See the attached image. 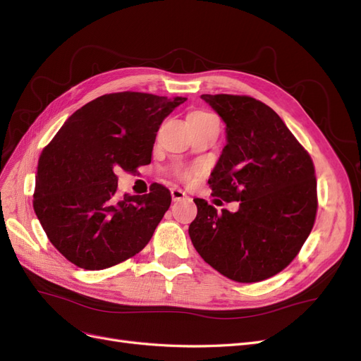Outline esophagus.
I'll return each mask as SVG.
<instances>
[{
  "label": "esophagus",
  "mask_w": 361,
  "mask_h": 361,
  "mask_svg": "<svg viewBox=\"0 0 361 361\" xmlns=\"http://www.w3.org/2000/svg\"><path fill=\"white\" fill-rule=\"evenodd\" d=\"M185 197H187V194H185L182 190H179V188H171V199H173L174 202L182 200V199H185Z\"/></svg>",
  "instance_id": "esophagus-1"
}]
</instances>
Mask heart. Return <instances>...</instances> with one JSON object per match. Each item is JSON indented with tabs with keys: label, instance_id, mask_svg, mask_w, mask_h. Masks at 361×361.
<instances>
[{
	"label": "heart",
	"instance_id": "b5f03b06",
	"mask_svg": "<svg viewBox=\"0 0 361 361\" xmlns=\"http://www.w3.org/2000/svg\"><path fill=\"white\" fill-rule=\"evenodd\" d=\"M209 116H212V114L206 113V111H192V113L188 114V123H191V122H199V120L206 118V117H209ZM199 174H200V169L194 167V169L183 170V171L179 174V176H180V179H182L183 182H192V180L197 179Z\"/></svg>",
	"mask_w": 361,
	"mask_h": 361
}]
</instances>
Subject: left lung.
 Masks as SVG:
<instances>
[{"label": "left lung", "instance_id": "left-lung-1", "mask_svg": "<svg viewBox=\"0 0 361 361\" xmlns=\"http://www.w3.org/2000/svg\"><path fill=\"white\" fill-rule=\"evenodd\" d=\"M226 123L227 145L211 179L218 202L239 209L218 212L194 199V248L224 277L256 283L279 274L309 238L318 192L313 161L279 114L255 97L202 94Z\"/></svg>", "mask_w": 361, "mask_h": 361}]
</instances>
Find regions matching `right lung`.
Returning <instances> with one entry per match:
<instances>
[{"label": "right lung", "mask_w": 361, "mask_h": 361, "mask_svg": "<svg viewBox=\"0 0 361 361\" xmlns=\"http://www.w3.org/2000/svg\"><path fill=\"white\" fill-rule=\"evenodd\" d=\"M187 97L118 92L76 110L42 150L32 207L51 244L73 265L99 271L143 250L171 194L152 183L143 195L117 194V171L147 166L157 133Z\"/></svg>", "instance_id": "right-lung-1"}]
</instances>
